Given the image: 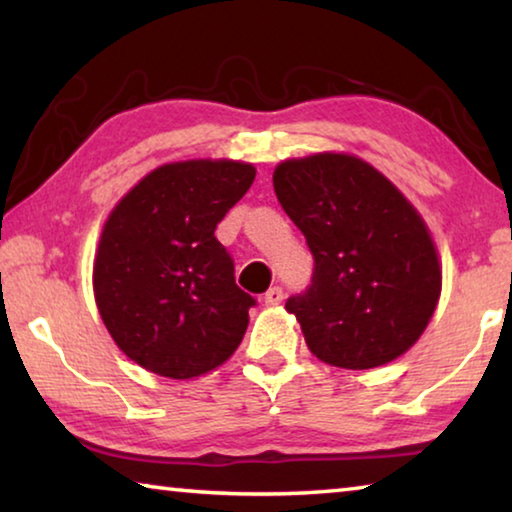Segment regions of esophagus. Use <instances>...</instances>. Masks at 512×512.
<instances>
[{
  "label": "esophagus",
  "mask_w": 512,
  "mask_h": 512,
  "mask_svg": "<svg viewBox=\"0 0 512 512\" xmlns=\"http://www.w3.org/2000/svg\"><path fill=\"white\" fill-rule=\"evenodd\" d=\"M284 300V291H282V287H271L266 291V296H264V302L268 307H273V305H280V302Z\"/></svg>",
  "instance_id": "esophagus-1"
}]
</instances>
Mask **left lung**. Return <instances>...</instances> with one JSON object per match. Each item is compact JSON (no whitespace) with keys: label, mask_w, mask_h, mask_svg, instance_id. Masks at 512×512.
I'll list each match as a JSON object with an SVG mask.
<instances>
[{"label":"left lung","mask_w":512,"mask_h":512,"mask_svg":"<svg viewBox=\"0 0 512 512\" xmlns=\"http://www.w3.org/2000/svg\"><path fill=\"white\" fill-rule=\"evenodd\" d=\"M273 187L314 255L309 289L287 300L307 348L348 370L384 366L409 350L443 287L418 210L384 173L348 153L280 162Z\"/></svg>","instance_id":"left-lung-1"}]
</instances>
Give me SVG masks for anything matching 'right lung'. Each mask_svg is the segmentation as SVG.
<instances>
[{
	"label": "right lung",
	"instance_id": "1",
	"mask_svg": "<svg viewBox=\"0 0 512 512\" xmlns=\"http://www.w3.org/2000/svg\"><path fill=\"white\" fill-rule=\"evenodd\" d=\"M255 180L235 160L162 164L110 212L94 259V300L119 350L169 379H192L239 348L255 298L214 237Z\"/></svg>",
	"mask_w": 512,
	"mask_h": 512
}]
</instances>
